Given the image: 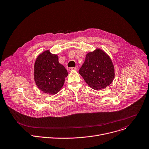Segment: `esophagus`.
<instances>
[{
	"label": "esophagus",
	"instance_id": "1",
	"mask_svg": "<svg viewBox=\"0 0 149 149\" xmlns=\"http://www.w3.org/2000/svg\"><path fill=\"white\" fill-rule=\"evenodd\" d=\"M77 70V67H70V68H69V69H68V70H69L70 71H72V70Z\"/></svg>",
	"mask_w": 149,
	"mask_h": 149
}]
</instances>
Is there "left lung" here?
I'll use <instances>...</instances> for the list:
<instances>
[{
    "mask_svg": "<svg viewBox=\"0 0 149 149\" xmlns=\"http://www.w3.org/2000/svg\"><path fill=\"white\" fill-rule=\"evenodd\" d=\"M79 73L86 83L95 90L109 86L115 77L114 67L111 58L100 49L86 54Z\"/></svg>",
    "mask_w": 149,
    "mask_h": 149,
    "instance_id": "left-lung-1",
    "label": "left lung"
}]
</instances>
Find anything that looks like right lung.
<instances>
[{
	"mask_svg": "<svg viewBox=\"0 0 149 149\" xmlns=\"http://www.w3.org/2000/svg\"><path fill=\"white\" fill-rule=\"evenodd\" d=\"M68 72L58 62L57 55L45 51L38 56L34 64V80L44 93L56 94L63 87Z\"/></svg>",
	"mask_w": 149,
	"mask_h": 149,
	"instance_id": "add662e5",
	"label": "right lung"
}]
</instances>
